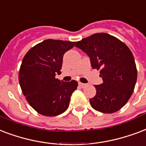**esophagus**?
<instances>
[{"mask_svg": "<svg viewBox=\"0 0 146 146\" xmlns=\"http://www.w3.org/2000/svg\"><path fill=\"white\" fill-rule=\"evenodd\" d=\"M79 86H80V87H82V88H84L86 86V84L85 83H79Z\"/></svg>", "mask_w": 146, "mask_h": 146, "instance_id": "obj_1", "label": "esophagus"}]
</instances>
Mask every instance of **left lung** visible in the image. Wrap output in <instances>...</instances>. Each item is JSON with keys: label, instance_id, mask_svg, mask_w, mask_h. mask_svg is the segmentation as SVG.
<instances>
[{"label": "left lung", "instance_id": "left-lung-1", "mask_svg": "<svg viewBox=\"0 0 146 146\" xmlns=\"http://www.w3.org/2000/svg\"><path fill=\"white\" fill-rule=\"evenodd\" d=\"M90 59L93 69L100 70L103 83L94 85L96 96L90 100L99 112L113 113L123 107L131 97L137 70L132 52L125 43L105 33H95L76 42Z\"/></svg>", "mask_w": 146, "mask_h": 146}]
</instances>
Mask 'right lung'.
Listing matches in <instances>:
<instances>
[{"label": "right lung", "instance_id": "add662e5", "mask_svg": "<svg viewBox=\"0 0 146 146\" xmlns=\"http://www.w3.org/2000/svg\"><path fill=\"white\" fill-rule=\"evenodd\" d=\"M75 44L76 42L49 39L36 44L24 56L19 83L29 104L41 115H60L69 107L78 83L60 81L55 76L61 73L64 53Z\"/></svg>", "mask_w": 146, "mask_h": 146}]
</instances>
